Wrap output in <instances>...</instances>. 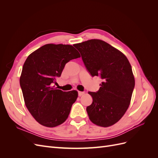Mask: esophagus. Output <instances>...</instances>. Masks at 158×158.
I'll list each match as a JSON object with an SVG mask.
<instances>
[{
    "mask_svg": "<svg viewBox=\"0 0 158 158\" xmlns=\"http://www.w3.org/2000/svg\"><path fill=\"white\" fill-rule=\"evenodd\" d=\"M84 94V92H78V95L79 96H81V95H82Z\"/></svg>",
    "mask_w": 158,
    "mask_h": 158,
    "instance_id": "34e87169",
    "label": "esophagus"
}]
</instances>
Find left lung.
Listing matches in <instances>:
<instances>
[{
  "label": "left lung",
  "mask_w": 158,
  "mask_h": 158,
  "mask_svg": "<svg viewBox=\"0 0 158 158\" xmlns=\"http://www.w3.org/2000/svg\"><path fill=\"white\" fill-rule=\"evenodd\" d=\"M74 46L90 75L102 80L98 92H88L93 99L86 108L90 121L100 127L111 126L131 103L135 85L131 65L125 55L102 40H90Z\"/></svg>",
  "instance_id": "1"
}]
</instances>
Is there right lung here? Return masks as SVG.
<instances>
[{
    "label": "right lung",
    "instance_id": "1",
    "mask_svg": "<svg viewBox=\"0 0 158 158\" xmlns=\"http://www.w3.org/2000/svg\"><path fill=\"white\" fill-rule=\"evenodd\" d=\"M79 57L73 46L63 44L45 45L27 56L20 84L26 107L41 125L55 127L68 118L78 98L77 91L63 92L52 84L65 64Z\"/></svg>",
    "mask_w": 158,
    "mask_h": 158
}]
</instances>
